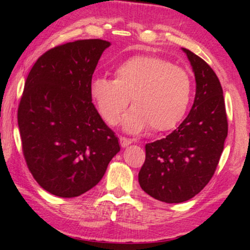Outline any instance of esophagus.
Returning <instances> with one entry per match:
<instances>
[{
	"label": "esophagus",
	"instance_id": "obj_1",
	"mask_svg": "<svg viewBox=\"0 0 250 250\" xmlns=\"http://www.w3.org/2000/svg\"><path fill=\"white\" fill-rule=\"evenodd\" d=\"M119 142H121V146H123V148H125V146L131 145L132 140L127 139V138H124V136H121V138H119Z\"/></svg>",
	"mask_w": 250,
	"mask_h": 250
}]
</instances>
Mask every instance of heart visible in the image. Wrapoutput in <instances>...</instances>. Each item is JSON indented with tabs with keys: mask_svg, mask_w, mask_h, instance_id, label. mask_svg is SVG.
I'll list each match as a JSON object with an SVG mask.
<instances>
[{
	"mask_svg": "<svg viewBox=\"0 0 250 250\" xmlns=\"http://www.w3.org/2000/svg\"><path fill=\"white\" fill-rule=\"evenodd\" d=\"M90 95L102 119L115 125L131 98L133 108L124 116L126 131L152 132L175 127L186 114L191 97V78L183 68L163 58L135 56L115 69V80L95 77Z\"/></svg>",
	"mask_w": 250,
	"mask_h": 250,
	"instance_id": "heart-1",
	"label": "heart"
}]
</instances>
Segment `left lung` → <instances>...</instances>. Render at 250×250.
Returning a JSON list of instances; mask_svg holds the SVG:
<instances>
[{"instance_id":"1","label":"left lung","mask_w":250,"mask_h":250,"mask_svg":"<svg viewBox=\"0 0 250 250\" xmlns=\"http://www.w3.org/2000/svg\"><path fill=\"white\" fill-rule=\"evenodd\" d=\"M187 53L196 77V97L189 115L162 140L146 145L139 172L142 190L157 200L183 203L207 186L220 162L228 136L221 83L206 61Z\"/></svg>"}]
</instances>
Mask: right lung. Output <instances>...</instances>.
I'll return each mask as SVG.
<instances>
[{"instance_id":"1","label":"right lung","mask_w":250,"mask_h":250,"mask_svg":"<svg viewBox=\"0 0 250 250\" xmlns=\"http://www.w3.org/2000/svg\"><path fill=\"white\" fill-rule=\"evenodd\" d=\"M110 43L78 40L42 54L30 69L18 107L22 152L47 192L78 197L97 186L121 150L90 95L98 61Z\"/></svg>"}]
</instances>
